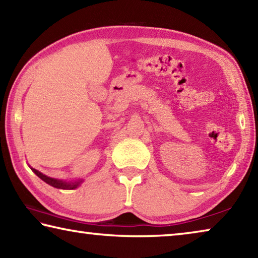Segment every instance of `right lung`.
I'll list each match as a JSON object with an SVG mask.
<instances>
[{
    "label": "right lung",
    "mask_w": 258,
    "mask_h": 258,
    "mask_svg": "<svg viewBox=\"0 0 258 258\" xmlns=\"http://www.w3.org/2000/svg\"><path fill=\"white\" fill-rule=\"evenodd\" d=\"M32 171L36 174V175L41 178V180L44 181L47 184H50L51 186H54L56 189H64V190H73L76 189V187L81 184L82 181H75V182H66V181H60L56 180V178H52L44 175V174L38 172L37 169L32 168Z\"/></svg>",
    "instance_id": "add662e5"
}]
</instances>
